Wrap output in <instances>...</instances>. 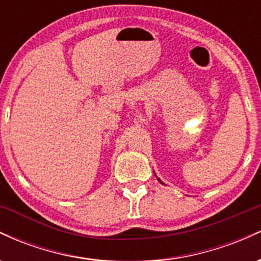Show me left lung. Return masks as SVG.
<instances>
[{
  "instance_id": "obj_1",
  "label": "left lung",
  "mask_w": 261,
  "mask_h": 261,
  "mask_svg": "<svg viewBox=\"0 0 261 261\" xmlns=\"http://www.w3.org/2000/svg\"><path fill=\"white\" fill-rule=\"evenodd\" d=\"M157 179H158V178H157ZM158 181H160V182H162V181H161V179H158ZM162 184H163V182H162Z\"/></svg>"
}]
</instances>
